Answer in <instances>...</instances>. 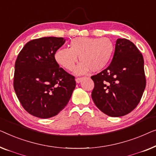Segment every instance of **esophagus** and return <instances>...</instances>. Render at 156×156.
Wrapping results in <instances>:
<instances>
[{"label": "esophagus", "instance_id": "obj_1", "mask_svg": "<svg viewBox=\"0 0 156 156\" xmlns=\"http://www.w3.org/2000/svg\"><path fill=\"white\" fill-rule=\"evenodd\" d=\"M82 80H83V78H77L76 79V81L77 83H80V81Z\"/></svg>", "mask_w": 156, "mask_h": 156}]
</instances>
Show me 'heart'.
<instances>
[{
  "mask_svg": "<svg viewBox=\"0 0 156 156\" xmlns=\"http://www.w3.org/2000/svg\"><path fill=\"white\" fill-rule=\"evenodd\" d=\"M70 48L57 49L54 58L63 69L71 71L78 61H80L74 69L76 75L98 72L106 68L112 57L115 46L107 37H77L70 42Z\"/></svg>",
  "mask_w": 156,
  "mask_h": 156,
  "instance_id": "obj_1",
  "label": "heart"
}]
</instances>
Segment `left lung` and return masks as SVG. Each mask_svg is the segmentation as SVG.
Returning <instances> with one entry per match:
<instances>
[{
	"instance_id": "left-lung-1",
	"label": "left lung",
	"mask_w": 156,
	"mask_h": 156,
	"mask_svg": "<svg viewBox=\"0 0 156 156\" xmlns=\"http://www.w3.org/2000/svg\"><path fill=\"white\" fill-rule=\"evenodd\" d=\"M91 78L98 108L109 117L126 115L136 107L146 87L143 56L131 41L118 39L110 64Z\"/></svg>"
}]
</instances>
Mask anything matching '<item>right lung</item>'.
Instances as JSON below:
<instances>
[{
	"instance_id": "obj_1",
	"label": "right lung",
	"mask_w": 156,
	"mask_h": 156,
	"mask_svg": "<svg viewBox=\"0 0 156 156\" xmlns=\"http://www.w3.org/2000/svg\"><path fill=\"white\" fill-rule=\"evenodd\" d=\"M65 41L54 37L33 39L17 56L14 89L23 108L34 117L47 119L58 115L75 89L74 76L59 67L54 58Z\"/></svg>"
}]
</instances>
